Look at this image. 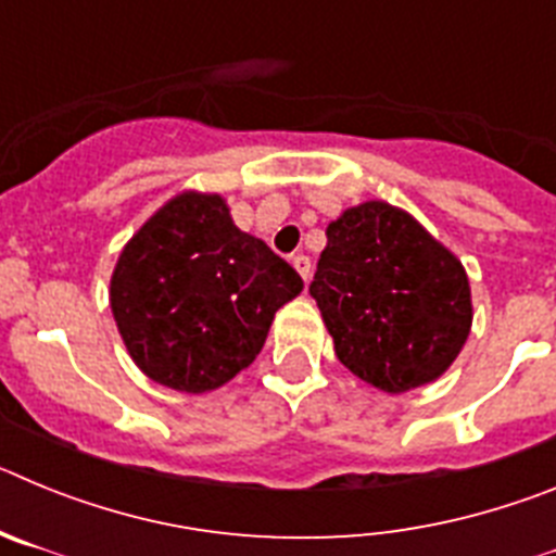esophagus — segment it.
I'll list each match as a JSON object with an SVG mask.
<instances>
[{
	"label": "esophagus",
	"mask_w": 556,
	"mask_h": 556,
	"mask_svg": "<svg viewBox=\"0 0 556 556\" xmlns=\"http://www.w3.org/2000/svg\"><path fill=\"white\" fill-rule=\"evenodd\" d=\"M292 267L301 273L303 281H308V275H312V258L308 255H292Z\"/></svg>",
	"instance_id": "esophagus-1"
}]
</instances>
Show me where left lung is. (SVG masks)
Returning a JSON list of instances; mask_svg holds the SVG:
<instances>
[{
    "label": "left lung",
    "instance_id": "obj_1",
    "mask_svg": "<svg viewBox=\"0 0 556 556\" xmlns=\"http://www.w3.org/2000/svg\"><path fill=\"white\" fill-rule=\"evenodd\" d=\"M326 236L308 292L339 362L390 395L437 381L473 323L459 258L384 200L342 211Z\"/></svg>",
    "mask_w": 556,
    "mask_h": 556
}]
</instances>
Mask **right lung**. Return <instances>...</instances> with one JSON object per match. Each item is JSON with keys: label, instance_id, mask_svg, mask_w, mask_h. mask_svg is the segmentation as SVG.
Segmentation results:
<instances>
[{"label": "right lung", "instance_id": "1", "mask_svg": "<svg viewBox=\"0 0 556 556\" xmlns=\"http://www.w3.org/2000/svg\"><path fill=\"white\" fill-rule=\"evenodd\" d=\"M301 275L230 219L219 194L180 191L122 248L111 312L147 378L203 395L262 353L275 312Z\"/></svg>", "mask_w": 556, "mask_h": 556}]
</instances>
